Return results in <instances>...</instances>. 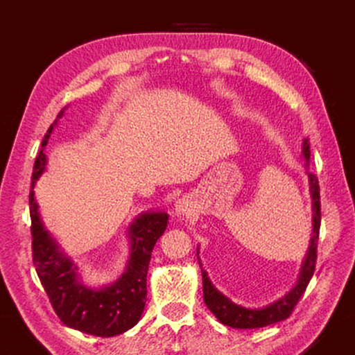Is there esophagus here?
Returning a JSON list of instances; mask_svg holds the SVG:
<instances>
[{
	"label": "esophagus",
	"mask_w": 355,
	"mask_h": 355,
	"mask_svg": "<svg viewBox=\"0 0 355 355\" xmlns=\"http://www.w3.org/2000/svg\"><path fill=\"white\" fill-rule=\"evenodd\" d=\"M192 211V205L188 197H183V199H178L175 202V213L180 216H188Z\"/></svg>",
	"instance_id": "1"
}]
</instances>
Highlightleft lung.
Segmentation results:
<instances>
[{
	"mask_svg": "<svg viewBox=\"0 0 355 355\" xmlns=\"http://www.w3.org/2000/svg\"><path fill=\"white\" fill-rule=\"evenodd\" d=\"M302 155L309 164L310 142L307 137H305L302 144ZM307 175H309L310 196H311V209H313V232H311L309 252L302 263L299 280L296 286H294L290 293L263 309H245L243 305L232 302V300L227 296H224L218 288H214L211 280L208 279L207 271H203L202 269L203 300H205L209 311H211V313L218 318L222 324H225V326H230L233 329H258L264 326H271L274 322L286 320V318L293 313V310L299 302V299L302 297V294L305 291V288H307L310 279L313 277L316 257H318L316 255L318 239H320V227H321V202H320V184H318L316 175L315 173H309V172ZM197 254H199V252H197Z\"/></svg>",
	"mask_w": 355,
	"mask_h": 355,
	"instance_id": "8db88e82",
	"label": "left lung"
}]
</instances>
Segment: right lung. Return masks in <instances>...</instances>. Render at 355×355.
Returning <instances> with one entry per match:
<instances>
[{"label":"right lung","instance_id":"right-lung-1","mask_svg":"<svg viewBox=\"0 0 355 355\" xmlns=\"http://www.w3.org/2000/svg\"><path fill=\"white\" fill-rule=\"evenodd\" d=\"M64 111L59 112L62 117ZM56 123V122H55ZM51 125L42 141L35 158L29 192L31 213L33 261L35 271L62 324L83 334L116 336L136 326L146 307L147 271L156 241L163 235L169 216L164 211H147L137 216L128 227L130 258L127 269L114 284L91 288L81 282L76 264L59 249L40 220L39 205L34 199V186L46 166L45 146L53 131Z\"/></svg>","mask_w":355,"mask_h":355}]
</instances>
